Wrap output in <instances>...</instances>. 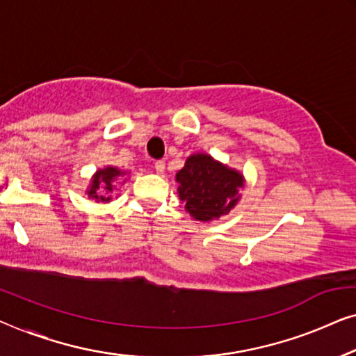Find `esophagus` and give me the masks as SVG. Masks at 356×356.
Segmentation results:
<instances>
[{
  "label": "esophagus",
  "mask_w": 356,
  "mask_h": 356,
  "mask_svg": "<svg viewBox=\"0 0 356 356\" xmlns=\"http://www.w3.org/2000/svg\"><path fill=\"white\" fill-rule=\"evenodd\" d=\"M154 169H156L158 174H163L164 171H166V163H164V161H156V163H154Z\"/></svg>",
  "instance_id": "obj_1"
}]
</instances>
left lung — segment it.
<instances>
[{"mask_svg": "<svg viewBox=\"0 0 356 356\" xmlns=\"http://www.w3.org/2000/svg\"><path fill=\"white\" fill-rule=\"evenodd\" d=\"M179 198L197 221H213L227 214L240 198L243 176L209 154L197 153L187 158L176 174Z\"/></svg>", "mask_w": 356, "mask_h": 356, "instance_id": "8db88e82", "label": "left lung"}]
</instances>
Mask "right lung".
<instances>
[{"label": "right lung", "mask_w": 356, "mask_h": 356, "mask_svg": "<svg viewBox=\"0 0 356 356\" xmlns=\"http://www.w3.org/2000/svg\"><path fill=\"white\" fill-rule=\"evenodd\" d=\"M124 174L121 169L108 166L104 169H99V171L95 172L92 177V184H90V188L87 190L88 197L95 198L97 202H111V192L114 190V180L122 177Z\"/></svg>", "instance_id": "add662e5"}]
</instances>
